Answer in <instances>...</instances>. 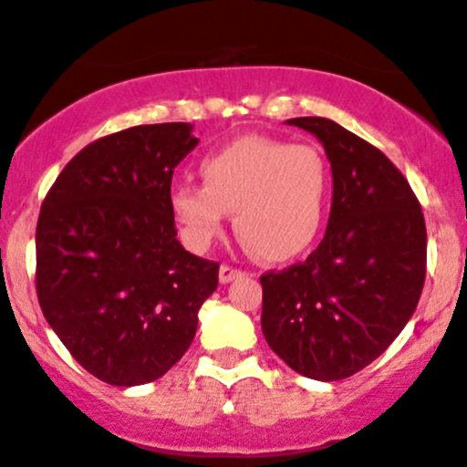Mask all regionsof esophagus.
I'll use <instances>...</instances> for the list:
<instances>
[{"label": "esophagus", "instance_id": "obj_1", "mask_svg": "<svg viewBox=\"0 0 467 467\" xmlns=\"http://www.w3.org/2000/svg\"><path fill=\"white\" fill-rule=\"evenodd\" d=\"M239 275H242V273H239L237 268H233V266H221V268H219V282H221V284H230V282H233V279H237Z\"/></svg>", "mask_w": 467, "mask_h": 467}]
</instances>
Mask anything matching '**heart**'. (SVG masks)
Returning <instances> with one entry per match:
<instances>
[{"mask_svg": "<svg viewBox=\"0 0 467 467\" xmlns=\"http://www.w3.org/2000/svg\"><path fill=\"white\" fill-rule=\"evenodd\" d=\"M203 185L171 188L170 208L188 246L205 253L223 237L228 213L248 250L273 264L306 253L327 217L331 174L311 145L242 136L203 156Z\"/></svg>", "mask_w": 467, "mask_h": 467, "instance_id": "b5f03b06", "label": "heart"}]
</instances>
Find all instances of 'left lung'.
Returning a JSON list of instances; mask_svg holds the SVG:
<instances>
[{"label":"left lung","mask_w":467,"mask_h":467,"mask_svg":"<svg viewBox=\"0 0 467 467\" xmlns=\"http://www.w3.org/2000/svg\"><path fill=\"white\" fill-rule=\"evenodd\" d=\"M331 163L327 233L304 264L259 277L262 331L297 374L342 380L376 360L414 316L425 282L420 203L389 159L328 118H291Z\"/></svg>","instance_id":"8db88e82"}]
</instances>
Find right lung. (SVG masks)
<instances>
[{
	"label": "right lung",
	"instance_id": "1",
	"mask_svg": "<svg viewBox=\"0 0 467 467\" xmlns=\"http://www.w3.org/2000/svg\"><path fill=\"white\" fill-rule=\"evenodd\" d=\"M190 122L139 125L60 171L36 230L37 299L68 353L116 387L159 380L192 345L219 264L188 253L170 208Z\"/></svg>",
	"mask_w": 467,
	"mask_h": 467
}]
</instances>
